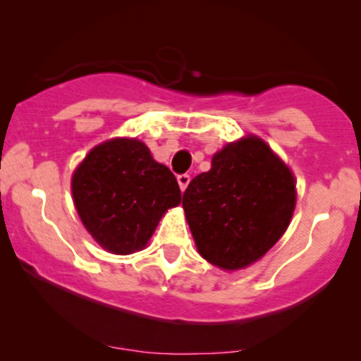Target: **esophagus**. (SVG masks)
I'll list each match as a JSON object with an SVG mask.
<instances>
[{
    "label": "esophagus",
    "instance_id": "esophagus-1",
    "mask_svg": "<svg viewBox=\"0 0 361 361\" xmlns=\"http://www.w3.org/2000/svg\"><path fill=\"white\" fill-rule=\"evenodd\" d=\"M188 183H190V175H186V173H183V175H178V185H180L181 192H185Z\"/></svg>",
    "mask_w": 361,
    "mask_h": 361
}]
</instances>
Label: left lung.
I'll use <instances>...</instances> for the list:
<instances>
[{"label":"left lung","mask_w":361,"mask_h":361,"mask_svg":"<svg viewBox=\"0 0 361 361\" xmlns=\"http://www.w3.org/2000/svg\"><path fill=\"white\" fill-rule=\"evenodd\" d=\"M198 252L224 270L259 259L283 235L295 209L292 173L258 137L227 144L210 171L183 193Z\"/></svg>","instance_id":"left-lung-1"}]
</instances>
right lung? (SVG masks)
Returning <instances> with one entry per match:
<instances>
[{"instance_id": "1", "label": "right lung", "mask_w": 361, "mask_h": 361, "mask_svg": "<svg viewBox=\"0 0 361 361\" xmlns=\"http://www.w3.org/2000/svg\"><path fill=\"white\" fill-rule=\"evenodd\" d=\"M71 186L88 233L115 255L142 250L163 214L181 202L175 175L137 139H114L94 147Z\"/></svg>"}]
</instances>
